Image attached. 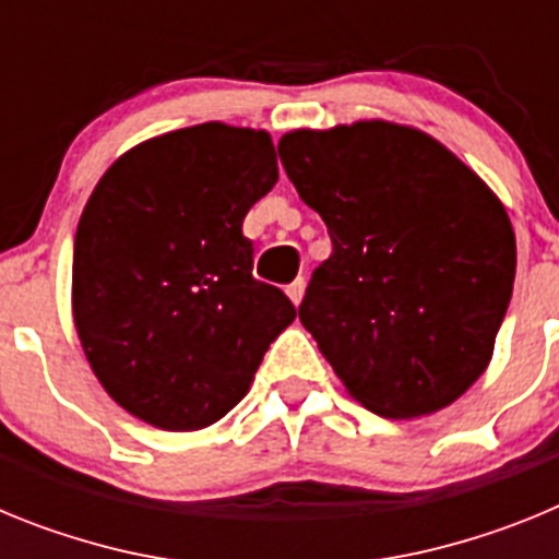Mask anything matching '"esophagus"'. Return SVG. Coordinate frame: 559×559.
<instances>
[{"instance_id":"esophagus-1","label":"esophagus","mask_w":559,"mask_h":559,"mask_svg":"<svg viewBox=\"0 0 559 559\" xmlns=\"http://www.w3.org/2000/svg\"><path fill=\"white\" fill-rule=\"evenodd\" d=\"M288 296H290V302H294V305L302 302V296H305V276H299V280H294V283L288 285Z\"/></svg>"}]
</instances>
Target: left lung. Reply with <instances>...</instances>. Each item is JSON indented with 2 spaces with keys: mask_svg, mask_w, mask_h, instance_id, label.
I'll return each instance as SVG.
<instances>
[{
  "mask_svg": "<svg viewBox=\"0 0 559 559\" xmlns=\"http://www.w3.org/2000/svg\"><path fill=\"white\" fill-rule=\"evenodd\" d=\"M333 254L299 319L360 406L426 417L481 378L515 283V231L496 192L417 128L360 120L280 140Z\"/></svg>",
  "mask_w": 559,
  "mask_h": 559,
  "instance_id": "left-lung-1",
  "label": "left lung"
}]
</instances>
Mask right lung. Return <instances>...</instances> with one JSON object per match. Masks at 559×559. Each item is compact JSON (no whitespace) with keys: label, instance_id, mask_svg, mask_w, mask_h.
Segmentation results:
<instances>
[{"label":"right lung","instance_id":"right-lung-1","mask_svg":"<svg viewBox=\"0 0 559 559\" xmlns=\"http://www.w3.org/2000/svg\"><path fill=\"white\" fill-rule=\"evenodd\" d=\"M276 179L269 133L204 122L131 147L97 181L75 235L72 316L92 372L142 423H218L296 319L251 276L243 237Z\"/></svg>","mask_w":559,"mask_h":559}]
</instances>
